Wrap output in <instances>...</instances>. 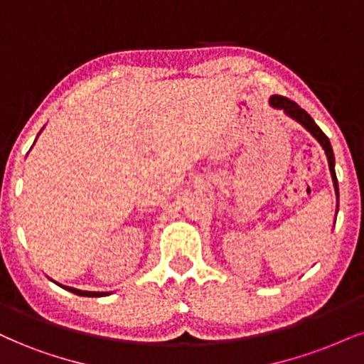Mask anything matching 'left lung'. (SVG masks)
<instances>
[{
  "label": "left lung",
  "mask_w": 364,
  "mask_h": 364,
  "mask_svg": "<svg viewBox=\"0 0 364 364\" xmlns=\"http://www.w3.org/2000/svg\"><path fill=\"white\" fill-rule=\"evenodd\" d=\"M270 106L275 107V109H284V113L289 116V118L295 119L297 123L302 124L304 128L307 129L309 133L312 134L314 138H316L317 141L321 143V146L324 148L326 151V156H327V161H329V170H331V177H333V182H334V191H336V196H338V208H339V189H338V177H336V170H334V165H336V160H334V154H333V146H331V141L329 138L326 136L324 132L317 127L316 121L311 118V114L307 113V111H304L302 107L299 105H295L294 101L287 100L284 96H272L270 97Z\"/></svg>",
  "instance_id": "1"
}]
</instances>
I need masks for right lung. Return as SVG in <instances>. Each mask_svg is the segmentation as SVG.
Returning a JSON list of instances; mask_svg holds the SVG:
<instances>
[{
    "instance_id": "right-lung-1",
    "label": "right lung",
    "mask_w": 364,
    "mask_h": 364,
    "mask_svg": "<svg viewBox=\"0 0 364 364\" xmlns=\"http://www.w3.org/2000/svg\"><path fill=\"white\" fill-rule=\"evenodd\" d=\"M40 132H42V129H40ZM40 134V133H38ZM52 280V278H50ZM53 282V280H52ZM57 284V282H55ZM58 287H62V289H65V290H69V291H73V294H75V295H80V297H102V295H109V291H87V290H79V289H74V287H65V285H60V284H57Z\"/></svg>"
}]
</instances>
